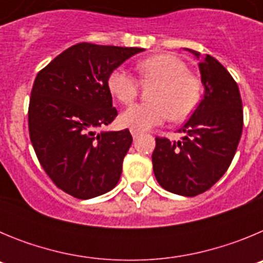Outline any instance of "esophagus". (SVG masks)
<instances>
[{"label":"esophagus","instance_id":"1","mask_svg":"<svg viewBox=\"0 0 263 263\" xmlns=\"http://www.w3.org/2000/svg\"><path fill=\"white\" fill-rule=\"evenodd\" d=\"M130 133H132L133 138H137V137H138L139 134L142 133V132H141V130H138V129H130Z\"/></svg>","mask_w":263,"mask_h":263}]
</instances>
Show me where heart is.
I'll use <instances>...</instances> for the list:
<instances>
[{"mask_svg": "<svg viewBox=\"0 0 263 263\" xmlns=\"http://www.w3.org/2000/svg\"><path fill=\"white\" fill-rule=\"evenodd\" d=\"M139 78L157 83L150 93V103L137 104L122 113L121 122L130 129L146 130L171 120L180 122L196 110L203 95L200 79L188 72L182 59L171 53L150 57L137 64ZM108 88L124 105L137 99L139 83L124 68H116L108 76Z\"/></svg>", "mask_w": 263, "mask_h": 263, "instance_id": "heart-1", "label": "heart"}]
</instances>
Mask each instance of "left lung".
Segmentation results:
<instances>
[{"instance_id": "left-lung-1", "label": "left lung", "mask_w": 263, "mask_h": 263, "mask_svg": "<svg viewBox=\"0 0 263 263\" xmlns=\"http://www.w3.org/2000/svg\"><path fill=\"white\" fill-rule=\"evenodd\" d=\"M196 58L197 51L190 50ZM204 97L179 132L180 141L157 137L153 153L155 178L164 190L182 196L208 191L231 166L242 133L238 85L221 63L206 55L199 63Z\"/></svg>"}]
</instances>
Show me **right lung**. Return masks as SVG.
Here are the masks:
<instances>
[{
  "instance_id": "obj_1",
  "label": "right lung",
  "mask_w": 263,
  "mask_h": 263,
  "mask_svg": "<svg viewBox=\"0 0 263 263\" xmlns=\"http://www.w3.org/2000/svg\"><path fill=\"white\" fill-rule=\"evenodd\" d=\"M143 48L78 43L38 72L29 104L32 147L53 184L81 200L110 191L133 142L129 129L101 132L117 117L108 76Z\"/></svg>"
}]
</instances>
